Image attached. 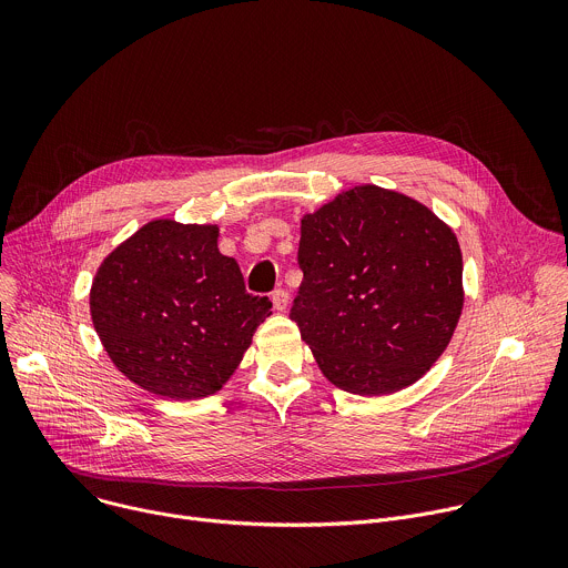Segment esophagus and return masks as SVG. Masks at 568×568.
<instances>
[{"label": "esophagus", "mask_w": 568, "mask_h": 568, "mask_svg": "<svg viewBox=\"0 0 568 568\" xmlns=\"http://www.w3.org/2000/svg\"><path fill=\"white\" fill-rule=\"evenodd\" d=\"M272 303H274V310L285 312L287 305H290V294H287L285 290H276V292L272 294Z\"/></svg>", "instance_id": "34e87169"}]
</instances>
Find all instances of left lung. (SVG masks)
<instances>
[{"mask_svg":"<svg viewBox=\"0 0 568 568\" xmlns=\"http://www.w3.org/2000/svg\"><path fill=\"white\" fill-rule=\"evenodd\" d=\"M298 265L290 318L342 390L407 388L454 337L465 301L460 245L409 195L362 184L305 213Z\"/></svg>","mask_w":568,"mask_h":568,"instance_id":"left-lung-1","label":"left lung"}]
</instances>
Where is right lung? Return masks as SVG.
<instances>
[{"instance_id":"1","label":"right lung","mask_w":568,"mask_h":568,"mask_svg":"<svg viewBox=\"0 0 568 568\" xmlns=\"http://www.w3.org/2000/svg\"><path fill=\"white\" fill-rule=\"evenodd\" d=\"M217 224L161 217L108 254L90 312L114 366L136 386L173 399L220 390L272 314L237 263L217 250Z\"/></svg>"}]
</instances>
